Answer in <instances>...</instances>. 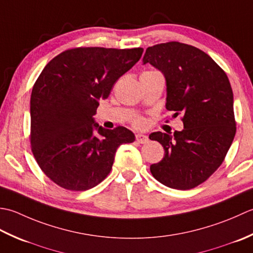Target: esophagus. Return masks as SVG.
Returning <instances> with one entry per match:
<instances>
[{
  "instance_id": "obj_1",
  "label": "esophagus",
  "mask_w": 253,
  "mask_h": 253,
  "mask_svg": "<svg viewBox=\"0 0 253 253\" xmlns=\"http://www.w3.org/2000/svg\"><path fill=\"white\" fill-rule=\"evenodd\" d=\"M135 138H136V141L141 144H145L148 142V136L145 135V134H142V133L136 134Z\"/></svg>"
}]
</instances>
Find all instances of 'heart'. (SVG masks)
I'll return each instance as SVG.
<instances>
[{
    "instance_id": "b5f03b06",
    "label": "heart",
    "mask_w": 253,
    "mask_h": 253,
    "mask_svg": "<svg viewBox=\"0 0 253 253\" xmlns=\"http://www.w3.org/2000/svg\"><path fill=\"white\" fill-rule=\"evenodd\" d=\"M145 125V121H144L142 118H137V119L134 120V126H137V127H142Z\"/></svg>"
}]
</instances>
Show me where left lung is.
Returning <instances> with one entry per match:
<instances>
[{
    "label": "left lung",
    "mask_w": 253,
    "mask_h": 253,
    "mask_svg": "<svg viewBox=\"0 0 253 253\" xmlns=\"http://www.w3.org/2000/svg\"><path fill=\"white\" fill-rule=\"evenodd\" d=\"M161 71L166 81V109L181 115L183 130L149 135L165 149L151 165L153 177L166 187L189 190L215 172L234 141V95L225 72L210 55L171 41L146 49L143 64Z\"/></svg>",
    "instance_id": "8db88e82"
}]
</instances>
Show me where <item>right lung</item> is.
<instances>
[{
    "instance_id": "right-lung-1",
    "label": "right lung",
    "mask_w": 253,
    "mask_h": 253,
    "mask_svg": "<svg viewBox=\"0 0 253 253\" xmlns=\"http://www.w3.org/2000/svg\"><path fill=\"white\" fill-rule=\"evenodd\" d=\"M142 48H77L44 66L30 97L32 151L54 183L84 191L100 183L112 168L117 148L135 140L133 132L96 123L99 100L141 59Z\"/></svg>"
}]
</instances>
